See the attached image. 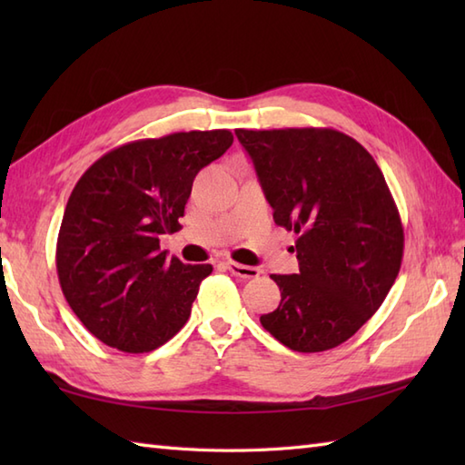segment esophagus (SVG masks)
Instances as JSON below:
<instances>
[{"label": "esophagus", "instance_id": "34e87169", "mask_svg": "<svg viewBox=\"0 0 465 465\" xmlns=\"http://www.w3.org/2000/svg\"><path fill=\"white\" fill-rule=\"evenodd\" d=\"M223 265L232 275H235V278H242V280H253V278H258V275H260V270L252 268V265H243V263H238V262H225Z\"/></svg>", "mask_w": 465, "mask_h": 465}]
</instances>
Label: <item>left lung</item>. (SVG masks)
Here are the masks:
<instances>
[{"instance_id":"8db88e82","label":"left lung","mask_w":465,"mask_h":465,"mask_svg":"<svg viewBox=\"0 0 465 465\" xmlns=\"http://www.w3.org/2000/svg\"><path fill=\"white\" fill-rule=\"evenodd\" d=\"M235 135L252 157L273 222L298 233L300 273L272 275L282 302L260 322L293 351L331 350L378 312L398 278V205L370 152L338 130Z\"/></svg>"}]
</instances>
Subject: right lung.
Masks as SVG:
<instances>
[{
  "mask_svg": "<svg viewBox=\"0 0 465 465\" xmlns=\"http://www.w3.org/2000/svg\"><path fill=\"white\" fill-rule=\"evenodd\" d=\"M232 143L230 130L130 142L75 183L57 235V278L69 308L110 348L157 350L190 318L213 268L167 260L160 235L180 230L193 177Z\"/></svg>",
  "mask_w": 465,
  "mask_h": 465,
  "instance_id": "right-lung-1",
  "label": "right lung"
}]
</instances>
